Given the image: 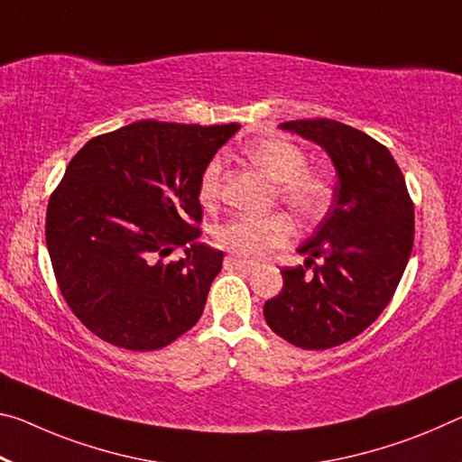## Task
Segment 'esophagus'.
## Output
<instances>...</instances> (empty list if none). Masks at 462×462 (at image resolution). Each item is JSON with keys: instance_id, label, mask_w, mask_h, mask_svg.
Here are the masks:
<instances>
[{"instance_id": "34e87169", "label": "esophagus", "mask_w": 462, "mask_h": 462, "mask_svg": "<svg viewBox=\"0 0 462 462\" xmlns=\"http://www.w3.org/2000/svg\"><path fill=\"white\" fill-rule=\"evenodd\" d=\"M224 267L226 269H238V271H243V273H254V269H257V265H253V263L234 257V254H228V257L224 259Z\"/></svg>"}]
</instances>
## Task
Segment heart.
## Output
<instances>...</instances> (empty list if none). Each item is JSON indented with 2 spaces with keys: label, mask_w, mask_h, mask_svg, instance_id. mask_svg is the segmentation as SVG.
Segmentation results:
<instances>
[{
  "label": "heart",
  "mask_w": 462,
  "mask_h": 462,
  "mask_svg": "<svg viewBox=\"0 0 462 462\" xmlns=\"http://www.w3.org/2000/svg\"><path fill=\"white\" fill-rule=\"evenodd\" d=\"M245 156L275 180V193L285 208L300 217H319L335 197V180L325 168L309 166V153L283 137L257 139L245 145ZM224 164L211 158L197 180V197L203 205H214L222 193ZM294 236L291 219L273 211L267 216L238 214L216 230L219 246L228 248L240 259L259 261L283 246Z\"/></svg>",
  "instance_id": "heart-1"
}]
</instances>
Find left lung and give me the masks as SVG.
Instances as JSON below:
<instances>
[{"mask_svg":"<svg viewBox=\"0 0 462 462\" xmlns=\"http://www.w3.org/2000/svg\"><path fill=\"white\" fill-rule=\"evenodd\" d=\"M280 127L323 145L339 185L325 219L298 248L309 261L282 267L283 290L267 300L263 314L291 346L337 347L365 331L394 296L411 257L413 201L391 152L364 131L331 119ZM317 256L324 257L320 266Z\"/></svg>","mask_w":462,"mask_h":462,"instance_id":"left-lung-1","label":"left lung"}]
</instances>
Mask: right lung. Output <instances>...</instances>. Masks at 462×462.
<instances>
[{
    "mask_svg": "<svg viewBox=\"0 0 462 462\" xmlns=\"http://www.w3.org/2000/svg\"><path fill=\"white\" fill-rule=\"evenodd\" d=\"M238 127L135 121L71 158L45 238L61 296L102 341L162 349L199 320L224 253L197 243V180ZM180 245L186 254L168 260Z\"/></svg>",
    "mask_w": 462,
    "mask_h": 462,
    "instance_id": "obj_1",
    "label": "right lung"
}]
</instances>
